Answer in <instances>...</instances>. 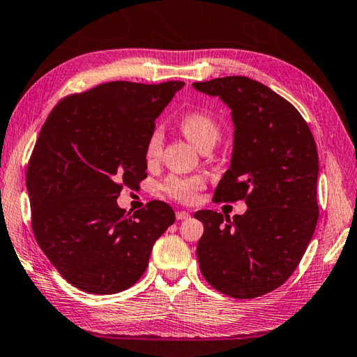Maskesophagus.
Returning <instances> with one entry per match:
<instances>
[{
  "instance_id": "obj_1",
  "label": "esophagus",
  "mask_w": 357,
  "mask_h": 357,
  "mask_svg": "<svg viewBox=\"0 0 357 357\" xmlns=\"http://www.w3.org/2000/svg\"><path fill=\"white\" fill-rule=\"evenodd\" d=\"M176 218H177V220H185V219L190 218V213H188V211H177Z\"/></svg>"
}]
</instances>
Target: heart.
<instances>
[{
	"mask_svg": "<svg viewBox=\"0 0 357 357\" xmlns=\"http://www.w3.org/2000/svg\"><path fill=\"white\" fill-rule=\"evenodd\" d=\"M181 130L191 143L202 149L208 144H216L220 137V127L208 113L204 112H191L183 116L180 123ZM163 143V133L160 129H155L146 144V157L147 160H153L158 157ZM204 186L200 177H181L171 176L163 181V191L172 199L180 202H192L197 197V192Z\"/></svg>",
	"mask_w": 357,
	"mask_h": 357,
	"instance_id": "obj_1",
	"label": "heart"
}]
</instances>
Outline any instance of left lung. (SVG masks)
<instances>
[{"instance_id": "left-lung-1", "label": "left lung", "mask_w": 357, "mask_h": 357, "mask_svg": "<svg viewBox=\"0 0 357 357\" xmlns=\"http://www.w3.org/2000/svg\"><path fill=\"white\" fill-rule=\"evenodd\" d=\"M231 110L230 167L214 191L219 202L245 200L244 214L200 210L197 259L204 278L233 298L280 287L303 258L317 225L319 153L303 116L268 86L244 76L194 82Z\"/></svg>"}]
</instances>
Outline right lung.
I'll return each instance as SVG.
<instances>
[{"label":"right lung","instance_id":"right-lung-1","mask_svg":"<svg viewBox=\"0 0 357 357\" xmlns=\"http://www.w3.org/2000/svg\"><path fill=\"white\" fill-rule=\"evenodd\" d=\"M185 84H100L54 107L26 172L37 244L80 291L110 295L144 273L155 241L176 214L161 200L126 214L123 186L146 178L155 119Z\"/></svg>","mask_w":357,"mask_h":357}]
</instances>
